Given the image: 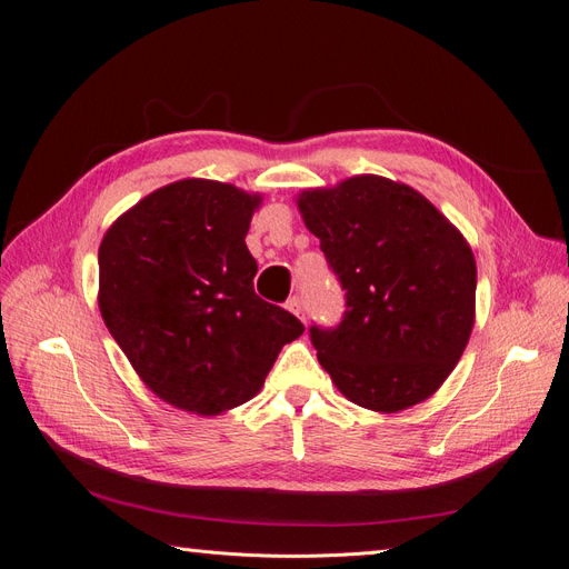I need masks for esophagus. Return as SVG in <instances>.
I'll return each mask as SVG.
<instances>
[{"label":"esophagus","instance_id":"obj_1","mask_svg":"<svg viewBox=\"0 0 569 569\" xmlns=\"http://www.w3.org/2000/svg\"><path fill=\"white\" fill-rule=\"evenodd\" d=\"M287 308L291 313H295L301 322H306V313H303V301H301V297H291L289 301H287Z\"/></svg>","mask_w":569,"mask_h":569}]
</instances>
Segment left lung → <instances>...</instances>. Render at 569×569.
Segmentation results:
<instances>
[{"mask_svg": "<svg viewBox=\"0 0 569 569\" xmlns=\"http://www.w3.org/2000/svg\"><path fill=\"white\" fill-rule=\"evenodd\" d=\"M297 206L347 289L337 330L311 327L320 366L360 408L399 412L427 401L475 327L468 239L418 189L382 176L308 187Z\"/></svg>", "mask_w": 569, "mask_h": 569, "instance_id": "1", "label": "left lung"}]
</instances>
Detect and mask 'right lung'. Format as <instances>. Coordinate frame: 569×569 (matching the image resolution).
<instances>
[{
    "label": "right lung",
    "instance_id": "1",
    "mask_svg": "<svg viewBox=\"0 0 569 569\" xmlns=\"http://www.w3.org/2000/svg\"><path fill=\"white\" fill-rule=\"evenodd\" d=\"M263 194L184 178L137 201L99 244V311L151 393L211 418L261 391L303 325L253 291Z\"/></svg>",
    "mask_w": 569,
    "mask_h": 569
}]
</instances>
